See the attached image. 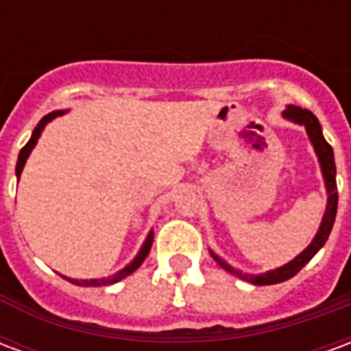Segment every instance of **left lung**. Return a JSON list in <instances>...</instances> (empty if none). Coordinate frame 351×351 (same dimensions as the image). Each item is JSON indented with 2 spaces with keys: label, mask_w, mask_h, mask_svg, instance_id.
Here are the masks:
<instances>
[{
  "label": "left lung",
  "mask_w": 351,
  "mask_h": 351,
  "mask_svg": "<svg viewBox=\"0 0 351 351\" xmlns=\"http://www.w3.org/2000/svg\"><path fill=\"white\" fill-rule=\"evenodd\" d=\"M282 116L289 120V122L299 123V125H304L306 130V135H308L310 143L314 146V152L317 156V161H319V167H322V175H324L325 182V191H327V206H325V214L322 218V223H319V229H317L316 237L312 239V243L304 248V250L293 258L289 263L282 265L278 269H272V271L261 272V274H250V272H243L231 267L228 261H223L220 256H216L213 250L210 256L214 258V261L220 265L221 269H226L231 274H235L237 278L244 280V282H250L254 286H271V284H280V282H286V280L293 278L297 272L301 271L304 265L308 263L310 259L316 256L317 252L324 248V244L327 243V239L331 235L332 223H335V216H337V205H339V193H337V165H335V154H332L331 145L325 141L324 131H322V125L317 122V118L310 110L301 107H295V105H287L286 110L282 112Z\"/></svg>",
  "instance_id": "obj_1"
}]
</instances>
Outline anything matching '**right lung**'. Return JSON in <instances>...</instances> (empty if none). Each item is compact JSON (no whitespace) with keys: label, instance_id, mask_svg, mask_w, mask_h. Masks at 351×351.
Masks as SVG:
<instances>
[{"label":"right lung","instance_id":"1","mask_svg":"<svg viewBox=\"0 0 351 351\" xmlns=\"http://www.w3.org/2000/svg\"><path fill=\"white\" fill-rule=\"evenodd\" d=\"M67 110H54V112H49L47 116H43L41 122L37 123V128L34 130V133H32V138L27 141L26 146L20 150L19 154V161H16V178H20V175H22V169H24V165H26V160L29 158V154H32V150L35 148V145H37V141H39V137H41L43 130H45V125L49 122H52L54 118H58V116L65 114ZM152 243H154V231H150L148 235H146L145 243H143V246H141V250H138V254L135 256V258L131 259L130 263L123 267L122 271L114 272L112 276H107V278H92V280H77V278H69V276H64L65 280H69L71 284H75V286H110V284H116V282H120V280H123L125 276H130L131 272H135L143 265V261L146 259V256H148V252H150V248H152Z\"/></svg>","mask_w":351,"mask_h":351}]
</instances>
